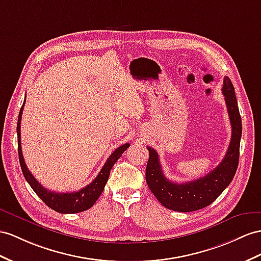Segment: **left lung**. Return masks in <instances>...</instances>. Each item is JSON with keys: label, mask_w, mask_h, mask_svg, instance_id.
<instances>
[{"label": "left lung", "mask_w": 261, "mask_h": 261, "mask_svg": "<svg viewBox=\"0 0 261 261\" xmlns=\"http://www.w3.org/2000/svg\"><path fill=\"white\" fill-rule=\"evenodd\" d=\"M223 95L231 124V139L226 154L215 169L195 181L175 183L163 174L156 151L148 146L149 161L145 181L149 189L164 207L175 212H194L211 205L230 184L238 168L239 146L242 138V118L239 115L235 88L228 77L224 78Z\"/></svg>", "instance_id": "obj_1"}]
</instances>
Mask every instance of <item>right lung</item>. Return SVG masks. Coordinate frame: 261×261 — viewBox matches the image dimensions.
I'll use <instances>...</instances> for the list:
<instances>
[{
  "mask_svg": "<svg viewBox=\"0 0 261 261\" xmlns=\"http://www.w3.org/2000/svg\"><path fill=\"white\" fill-rule=\"evenodd\" d=\"M24 105H25V100L21 110H19L16 131H17V144H18V159H19V164H21V169L25 179L29 182L31 188L36 193L37 196L55 212L62 213V214H75V213H80L90 208V207L97 202L98 197L101 195V193L105 189V185L109 178L112 166L115 165V163L120 158H121L122 153L129 148L130 144L129 143L122 144L121 146H119V148H117L115 151H113L111 153V155L106 161L105 165L102 166L101 171L99 172L97 177L93 179L90 184L85 186L84 189L79 190L77 192H72V193L51 192L47 189H45L43 185L38 183L37 179L33 176V174L28 169V166H26L24 161V158L22 154V148H21V119H22Z\"/></svg>",
  "mask_w": 261,
  "mask_h": 261,
  "instance_id": "add662e5",
  "label": "right lung"
}]
</instances>
